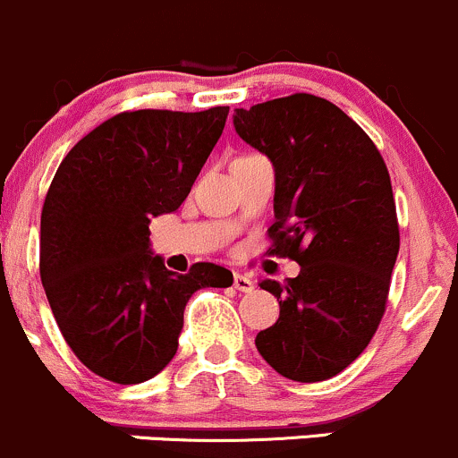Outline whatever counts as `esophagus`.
I'll use <instances>...</instances> for the list:
<instances>
[{
	"instance_id": "esophagus-1",
	"label": "esophagus",
	"mask_w": 458,
	"mask_h": 458,
	"mask_svg": "<svg viewBox=\"0 0 458 458\" xmlns=\"http://www.w3.org/2000/svg\"><path fill=\"white\" fill-rule=\"evenodd\" d=\"M233 286L238 291H242V293H249V291L253 289V280H251V277L240 276V273H235V276H233Z\"/></svg>"
}]
</instances>
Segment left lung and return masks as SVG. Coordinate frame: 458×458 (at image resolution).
<instances>
[{
    "instance_id": "8db88e82",
    "label": "left lung",
    "mask_w": 458,
    "mask_h": 458,
    "mask_svg": "<svg viewBox=\"0 0 458 458\" xmlns=\"http://www.w3.org/2000/svg\"><path fill=\"white\" fill-rule=\"evenodd\" d=\"M233 125L276 167L268 253L300 264L284 284L260 282L280 318L256 346L286 379H331L364 352L386 313L399 253L388 167L370 136L315 94L235 110Z\"/></svg>"
}]
</instances>
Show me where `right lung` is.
Here are the masks:
<instances>
[{
	"instance_id": "add662e5",
	"label": "right lung",
	"mask_w": 458,
	"mask_h": 458,
	"mask_svg": "<svg viewBox=\"0 0 458 458\" xmlns=\"http://www.w3.org/2000/svg\"><path fill=\"white\" fill-rule=\"evenodd\" d=\"M229 107L136 110L103 121L61 160L41 209L39 273L65 344L114 384L152 379L178 351L185 304L227 289L214 262L167 271L149 220L172 214L218 143Z\"/></svg>"
}]
</instances>
